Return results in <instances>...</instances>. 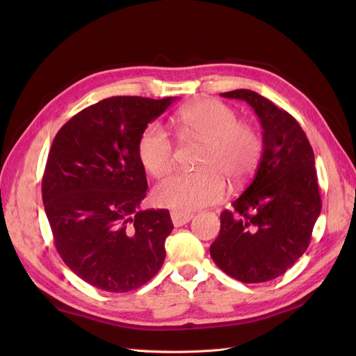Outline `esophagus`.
Masks as SVG:
<instances>
[{
    "instance_id": "1",
    "label": "esophagus",
    "mask_w": 356,
    "mask_h": 356,
    "mask_svg": "<svg viewBox=\"0 0 356 356\" xmlns=\"http://www.w3.org/2000/svg\"><path fill=\"white\" fill-rule=\"evenodd\" d=\"M170 218H172V222H174L175 227H181V225L187 224V222L193 218V215L188 213V212L172 211V212H170Z\"/></svg>"
}]
</instances>
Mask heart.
Listing matches in <instances>:
<instances>
[{"label": "heart", "instance_id": "obj_1", "mask_svg": "<svg viewBox=\"0 0 356 356\" xmlns=\"http://www.w3.org/2000/svg\"><path fill=\"white\" fill-rule=\"evenodd\" d=\"M184 131L204 143L199 159L200 170L175 172L154 188L160 207L191 212L220 202L225 195V179L241 184L250 178L263 153V136L250 123L239 122L230 105L203 99L178 114ZM138 159L153 177H161L174 165L175 147L165 126L153 122L139 135Z\"/></svg>", "mask_w": 356, "mask_h": 356}]
</instances>
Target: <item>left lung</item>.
<instances>
[{
    "instance_id": "1",
    "label": "left lung",
    "mask_w": 356,
    "mask_h": 356,
    "mask_svg": "<svg viewBox=\"0 0 356 356\" xmlns=\"http://www.w3.org/2000/svg\"><path fill=\"white\" fill-rule=\"evenodd\" d=\"M250 104L263 126V156L251 184L221 212L211 257L245 284L284 275L310 243L321 213L315 156L296 118L252 90L221 93Z\"/></svg>"
}]
</instances>
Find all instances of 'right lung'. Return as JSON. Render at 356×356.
I'll return each mask as SVG.
<instances>
[{
  "label": "right lung",
  "instance_id": "1",
  "mask_svg": "<svg viewBox=\"0 0 356 356\" xmlns=\"http://www.w3.org/2000/svg\"><path fill=\"white\" fill-rule=\"evenodd\" d=\"M177 98L113 96L75 114L53 139L42 175V203L55 246L92 286L127 293L165 261L168 209H139L147 196L139 135Z\"/></svg>",
  "mask_w": 356,
  "mask_h": 356
}]
</instances>
